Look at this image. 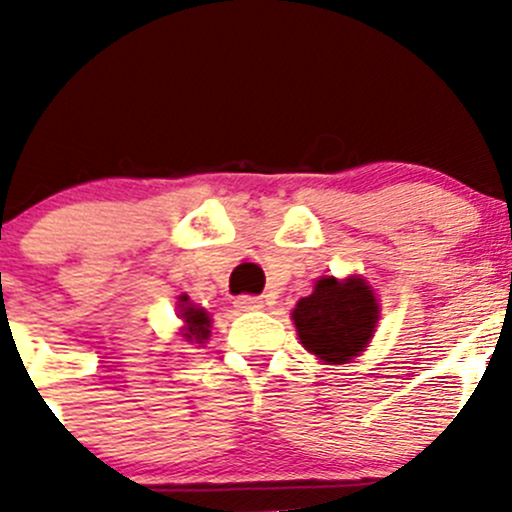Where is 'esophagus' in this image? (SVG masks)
Instances as JSON below:
<instances>
[{
  "mask_svg": "<svg viewBox=\"0 0 512 512\" xmlns=\"http://www.w3.org/2000/svg\"><path fill=\"white\" fill-rule=\"evenodd\" d=\"M235 307L240 312H255V309H262V299L260 297H252V294H240L235 299Z\"/></svg>",
  "mask_w": 512,
  "mask_h": 512,
  "instance_id": "34e87169",
  "label": "esophagus"
}]
</instances>
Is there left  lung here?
I'll list each match as a JSON object with an SVG mask.
<instances>
[{"instance_id": "left-lung-1", "label": "left lung", "mask_w": 512, "mask_h": 512, "mask_svg": "<svg viewBox=\"0 0 512 512\" xmlns=\"http://www.w3.org/2000/svg\"><path fill=\"white\" fill-rule=\"evenodd\" d=\"M302 347L324 364H347L364 352L379 322L374 289L359 275L319 277L309 297L292 309Z\"/></svg>"}]
</instances>
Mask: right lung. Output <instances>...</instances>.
I'll use <instances>...</instances> for the list:
<instances>
[{"mask_svg": "<svg viewBox=\"0 0 512 512\" xmlns=\"http://www.w3.org/2000/svg\"><path fill=\"white\" fill-rule=\"evenodd\" d=\"M178 317L183 319L185 327H183V339L188 344H205V339L210 337V314L205 312L203 307L193 304L188 299V294L180 297L178 304Z\"/></svg>", "mask_w": 512, "mask_h": 512, "instance_id": "obj_1", "label": "right lung"}]
</instances>
